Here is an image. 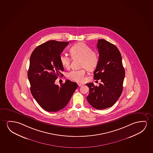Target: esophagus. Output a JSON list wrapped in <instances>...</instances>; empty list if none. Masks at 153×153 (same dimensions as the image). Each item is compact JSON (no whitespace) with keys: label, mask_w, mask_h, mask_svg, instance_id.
<instances>
[{"label":"esophagus","mask_w":153,"mask_h":153,"mask_svg":"<svg viewBox=\"0 0 153 153\" xmlns=\"http://www.w3.org/2000/svg\"><path fill=\"white\" fill-rule=\"evenodd\" d=\"M78 86L80 87L82 86L83 84H80V83H78Z\"/></svg>","instance_id":"34e87169"}]
</instances>
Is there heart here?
<instances>
[{
    "label": "heart",
    "mask_w": 153,
    "mask_h": 153,
    "mask_svg": "<svg viewBox=\"0 0 153 153\" xmlns=\"http://www.w3.org/2000/svg\"><path fill=\"white\" fill-rule=\"evenodd\" d=\"M70 53L73 59H80V66L83 68L79 70H73L67 74L69 79L77 82L84 81L86 76V69L93 71L97 67L100 62V55L97 51H92L90 47L85 42H78L71 47ZM60 62L63 67L68 68L70 66L71 58L66 55L60 56Z\"/></svg>",
    "instance_id": "obj_1"
}]
</instances>
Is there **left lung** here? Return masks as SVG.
<instances>
[{"label":"left lung","mask_w":153,"mask_h":153,"mask_svg":"<svg viewBox=\"0 0 153 153\" xmlns=\"http://www.w3.org/2000/svg\"><path fill=\"white\" fill-rule=\"evenodd\" d=\"M97 47L100 62L94 72L95 79H100L98 86L87 83L89 104L97 109H104L115 104L123 91L125 71L122 56L117 47L105 39H98Z\"/></svg>","instance_id":"obj_1"}]
</instances>
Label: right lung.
Here are the masks:
<instances>
[{
  "mask_svg": "<svg viewBox=\"0 0 153 153\" xmlns=\"http://www.w3.org/2000/svg\"><path fill=\"white\" fill-rule=\"evenodd\" d=\"M69 42L50 40L37 47L30 58L28 78L30 91L38 104L45 111L55 112L68 104L77 89L76 82L66 80L59 86L55 84L64 71L60 56Z\"/></svg>",
  "mask_w": 153,
  "mask_h": 153,
  "instance_id": "1",
  "label": "right lung"
}]
</instances>
